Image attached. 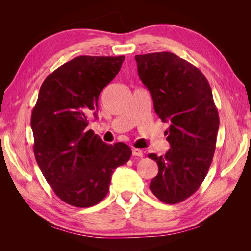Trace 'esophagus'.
<instances>
[{
  "instance_id": "obj_1",
  "label": "esophagus",
  "mask_w": 251,
  "mask_h": 251,
  "mask_svg": "<svg viewBox=\"0 0 251 251\" xmlns=\"http://www.w3.org/2000/svg\"><path fill=\"white\" fill-rule=\"evenodd\" d=\"M132 155L133 156H135V157H143V151L140 150V149H136V148H134L133 150H132Z\"/></svg>"
}]
</instances>
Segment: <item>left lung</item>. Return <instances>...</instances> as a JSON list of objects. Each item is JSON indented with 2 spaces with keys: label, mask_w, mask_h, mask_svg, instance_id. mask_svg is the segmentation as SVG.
<instances>
[{
  "label": "left lung",
  "mask_w": 251,
  "mask_h": 251,
  "mask_svg": "<svg viewBox=\"0 0 251 251\" xmlns=\"http://www.w3.org/2000/svg\"><path fill=\"white\" fill-rule=\"evenodd\" d=\"M135 59L155 112L170 124V150L163 156L148 155L159 169L150 189L161 202L177 204L198 191L206 177L216 150L218 110L206 77L185 59L171 52Z\"/></svg>",
  "instance_id": "obj_1"
}]
</instances>
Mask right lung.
<instances>
[{
    "instance_id": "add662e5",
    "label": "right lung",
    "mask_w": 251,
    "mask_h": 251,
    "mask_svg": "<svg viewBox=\"0 0 251 251\" xmlns=\"http://www.w3.org/2000/svg\"><path fill=\"white\" fill-rule=\"evenodd\" d=\"M125 56H77L49 74L31 114L33 151L48 184L60 200L75 207L100 203L112 174L126 164V143L105 144L86 131L98 97L119 72Z\"/></svg>"
}]
</instances>
